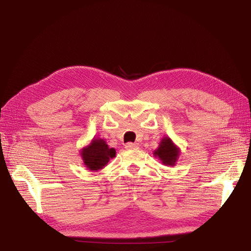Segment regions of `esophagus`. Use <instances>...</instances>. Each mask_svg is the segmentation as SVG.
<instances>
[{
    "label": "esophagus",
    "mask_w": 251,
    "mask_h": 251,
    "mask_svg": "<svg viewBox=\"0 0 251 251\" xmlns=\"http://www.w3.org/2000/svg\"><path fill=\"white\" fill-rule=\"evenodd\" d=\"M126 149H127V150H138L139 149V144L138 143L128 142V143L126 144Z\"/></svg>",
    "instance_id": "obj_1"
}]
</instances>
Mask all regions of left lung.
<instances>
[{"label": "left lung", "instance_id": "1", "mask_svg": "<svg viewBox=\"0 0 251 251\" xmlns=\"http://www.w3.org/2000/svg\"><path fill=\"white\" fill-rule=\"evenodd\" d=\"M155 157H158L164 165L174 166L177 163L180 155V149L173 142V140L168 137H163L159 143L158 149L154 151Z\"/></svg>", "mask_w": 251, "mask_h": 251}]
</instances>
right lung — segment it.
I'll list each match as a JSON object with an SVG mask.
<instances>
[{
  "label": "right lung",
  "mask_w": 251,
  "mask_h": 251,
  "mask_svg": "<svg viewBox=\"0 0 251 251\" xmlns=\"http://www.w3.org/2000/svg\"><path fill=\"white\" fill-rule=\"evenodd\" d=\"M79 153L86 168L93 172L102 170L110 159L116 156L115 149L109 148L107 142L101 138H93Z\"/></svg>",
  "instance_id": "right-lung-1"
}]
</instances>
